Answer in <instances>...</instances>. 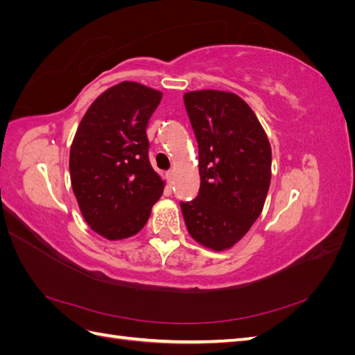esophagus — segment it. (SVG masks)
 Instances as JSON below:
<instances>
[{"label": "esophagus", "mask_w": 355, "mask_h": 355, "mask_svg": "<svg viewBox=\"0 0 355 355\" xmlns=\"http://www.w3.org/2000/svg\"><path fill=\"white\" fill-rule=\"evenodd\" d=\"M166 178H167V180L171 184V182H173V179H175V171H173V170H168L167 173H166Z\"/></svg>", "instance_id": "obj_1"}]
</instances>
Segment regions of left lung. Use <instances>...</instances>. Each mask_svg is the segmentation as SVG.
<instances>
[{"label": "left lung", "instance_id": "obj_1", "mask_svg": "<svg viewBox=\"0 0 355 355\" xmlns=\"http://www.w3.org/2000/svg\"><path fill=\"white\" fill-rule=\"evenodd\" d=\"M185 108L198 144L200 191L180 201L192 239L230 249L259 218L271 184V145L254 112L234 93L189 92Z\"/></svg>", "mask_w": 355, "mask_h": 355}]
</instances>
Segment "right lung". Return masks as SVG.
Listing matches in <instances>:
<instances>
[{
    "label": "right lung",
    "instance_id": "add662e5",
    "mask_svg": "<svg viewBox=\"0 0 355 355\" xmlns=\"http://www.w3.org/2000/svg\"><path fill=\"white\" fill-rule=\"evenodd\" d=\"M161 98L146 85L123 81L92 103L75 133L69 154L73 194L85 222L108 240L141 231L163 194L146 136Z\"/></svg>",
    "mask_w": 355,
    "mask_h": 355
}]
</instances>
